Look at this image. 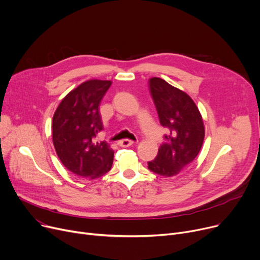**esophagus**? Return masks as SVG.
I'll return each mask as SVG.
<instances>
[{
    "label": "esophagus",
    "instance_id": "34e87169",
    "mask_svg": "<svg viewBox=\"0 0 260 260\" xmlns=\"http://www.w3.org/2000/svg\"><path fill=\"white\" fill-rule=\"evenodd\" d=\"M132 144H133V142L130 141V140H121V141L118 142V145H119L120 147H129V146H131Z\"/></svg>",
    "mask_w": 260,
    "mask_h": 260
}]
</instances>
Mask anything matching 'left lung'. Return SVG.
I'll use <instances>...</instances> for the list:
<instances>
[{
  "label": "left lung",
  "instance_id": "obj_1",
  "mask_svg": "<svg viewBox=\"0 0 260 260\" xmlns=\"http://www.w3.org/2000/svg\"><path fill=\"white\" fill-rule=\"evenodd\" d=\"M149 89L159 123L168 129L157 156L148 162L149 170L161 176H174L200 153L205 139L202 114L193 100L165 80L152 78Z\"/></svg>",
  "mask_w": 260,
  "mask_h": 260
}]
</instances>
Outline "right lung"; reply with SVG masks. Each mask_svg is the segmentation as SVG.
Wrapping results in <instances>:
<instances>
[{
  "mask_svg": "<svg viewBox=\"0 0 260 260\" xmlns=\"http://www.w3.org/2000/svg\"><path fill=\"white\" fill-rule=\"evenodd\" d=\"M111 81L90 80L69 92L52 118V141L62 164L73 174L94 179L111 169L114 151L95 143L103 130L99 106Z\"/></svg>",
  "mask_w": 260,
  "mask_h": 260,
  "instance_id": "add662e5",
  "label": "right lung"
}]
</instances>
